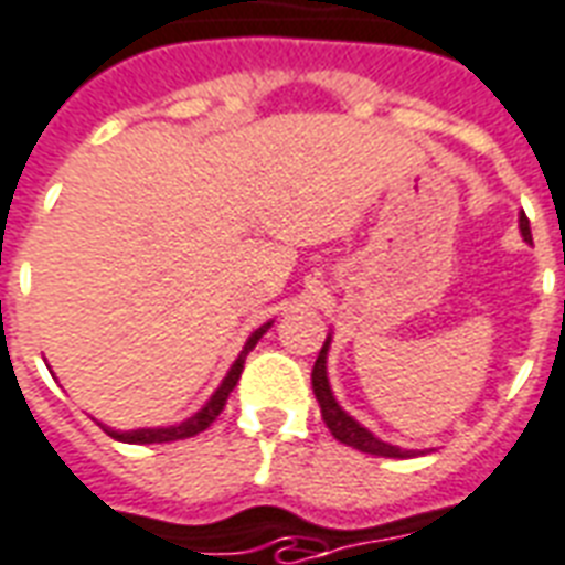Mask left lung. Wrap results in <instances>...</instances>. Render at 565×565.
Wrapping results in <instances>:
<instances>
[{"instance_id": "8db88e82", "label": "left lung", "mask_w": 565, "mask_h": 565, "mask_svg": "<svg viewBox=\"0 0 565 565\" xmlns=\"http://www.w3.org/2000/svg\"><path fill=\"white\" fill-rule=\"evenodd\" d=\"M521 234H524V241H533V234H530V220H526L524 213H521ZM328 349H331V333H328V340H324L322 352L316 358V367H312V394H316V401H319V409H322V418L328 424V430L333 434V439H340L343 446H352L358 451H364V455H379V457H415L418 451L413 448H401V446H391V443H382L379 436H373L364 427V424H358L352 415L345 413L343 406L337 403L331 391V382H328Z\"/></svg>"}]
</instances>
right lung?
<instances>
[{"mask_svg": "<svg viewBox=\"0 0 565 565\" xmlns=\"http://www.w3.org/2000/svg\"><path fill=\"white\" fill-rule=\"evenodd\" d=\"M270 324L274 322H265L262 328H255V331L249 333V340H246V345H243V352L237 355L232 370L225 373L220 388L210 394V401L204 403L192 418H186V422H180V424H171V427H138V430H114V427H105V424H102V430H105L108 436H114L117 443H135V446H147V443H177V439H189V436H198L201 430H207L210 424L216 422V415L222 413V406H225V401H228V394L234 391V385H237V379H241L243 373V364H246V355L253 352L255 343L265 337Z\"/></svg>", "mask_w": 565, "mask_h": 565, "instance_id": "add662e5", "label": "right lung"}]
</instances>
